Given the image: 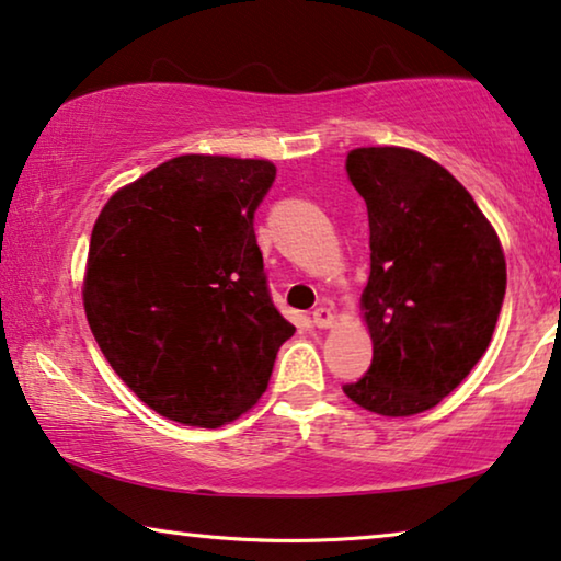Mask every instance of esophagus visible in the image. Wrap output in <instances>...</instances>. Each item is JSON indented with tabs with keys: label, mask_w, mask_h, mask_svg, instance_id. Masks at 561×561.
Wrapping results in <instances>:
<instances>
[{
	"label": "esophagus",
	"mask_w": 561,
	"mask_h": 561,
	"mask_svg": "<svg viewBox=\"0 0 561 561\" xmlns=\"http://www.w3.org/2000/svg\"><path fill=\"white\" fill-rule=\"evenodd\" d=\"M312 322L318 328H333L335 314H333V310H330V307H318V310L312 312Z\"/></svg>",
	"instance_id": "34e87169"
}]
</instances>
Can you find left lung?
I'll use <instances>...</instances> for the list:
<instances>
[{
  "instance_id": "8db88e82",
  "label": "left lung",
  "mask_w": 561,
  "mask_h": 561,
  "mask_svg": "<svg viewBox=\"0 0 561 561\" xmlns=\"http://www.w3.org/2000/svg\"><path fill=\"white\" fill-rule=\"evenodd\" d=\"M368 208L363 310L374 360L351 401L383 416L437 407L483 358L506 297V259L472 195L430 157L360 147L345 162Z\"/></svg>"
}]
</instances>
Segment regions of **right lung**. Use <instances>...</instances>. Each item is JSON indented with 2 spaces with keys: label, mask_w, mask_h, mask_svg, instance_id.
<instances>
[{
  "label": "right lung",
  "mask_w": 561,
  "mask_h": 561,
  "mask_svg": "<svg viewBox=\"0 0 561 561\" xmlns=\"http://www.w3.org/2000/svg\"><path fill=\"white\" fill-rule=\"evenodd\" d=\"M274 178L266 160L183 154L122 187L93 226L91 333L122 381L172 422L239 420L295 335L254 233Z\"/></svg>",
  "instance_id": "add662e5"
}]
</instances>
